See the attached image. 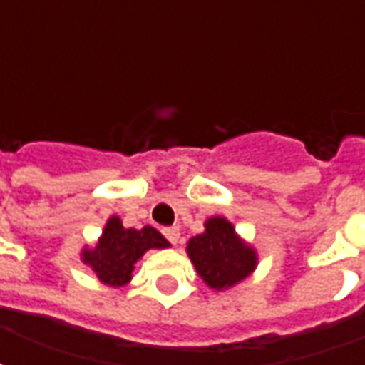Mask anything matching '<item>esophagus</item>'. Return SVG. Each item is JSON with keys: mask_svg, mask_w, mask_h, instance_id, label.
I'll return each instance as SVG.
<instances>
[{"mask_svg": "<svg viewBox=\"0 0 365 365\" xmlns=\"http://www.w3.org/2000/svg\"><path fill=\"white\" fill-rule=\"evenodd\" d=\"M162 235H164L172 245H178V240H180V229H178V227H166V229H162Z\"/></svg>", "mask_w": 365, "mask_h": 365, "instance_id": "obj_1", "label": "esophagus"}]
</instances>
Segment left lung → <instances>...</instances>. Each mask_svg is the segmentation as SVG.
Returning a JSON list of instances; mask_svg holds the SVG:
<instances>
[{
	"label": "left lung",
	"instance_id": "1",
	"mask_svg": "<svg viewBox=\"0 0 365 365\" xmlns=\"http://www.w3.org/2000/svg\"><path fill=\"white\" fill-rule=\"evenodd\" d=\"M187 254L197 274L213 289H225L245 279L256 266V254L240 242L227 219L213 217L205 222V232L190 240Z\"/></svg>",
	"mask_w": 365,
	"mask_h": 365
}]
</instances>
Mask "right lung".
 I'll list each match as a JSON object with an SVG mask.
<instances>
[{
	"label": "right lung",
	"instance_id": "obj_1",
	"mask_svg": "<svg viewBox=\"0 0 365 365\" xmlns=\"http://www.w3.org/2000/svg\"><path fill=\"white\" fill-rule=\"evenodd\" d=\"M170 246L154 227L125 229L117 217L107 221L103 237L93 250L83 252V262L93 268L97 277L107 285H125L130 279L136 260L150 248Z\"/></svg>",
	"mask_w": 365,
	"mask_h": 365
}]
</instances>
